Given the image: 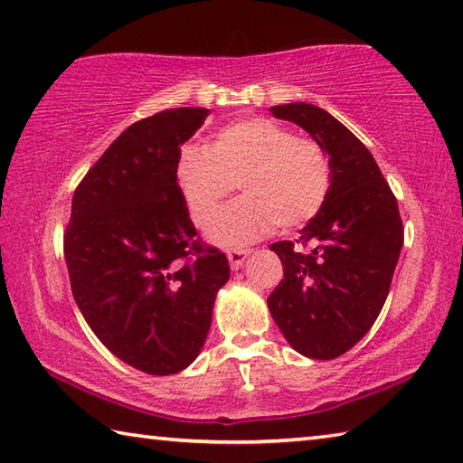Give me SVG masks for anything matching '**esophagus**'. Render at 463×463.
I'll return each instance as SVG.
<instances>
[{
  "label": "esophagus",
  "mask_w": 463,
  "mask_h": 463,
  "mask_svg": "<svg viewBox=\"0 0 463 463\" xmlns=\"http://www.w3.org/2000/svg\"><path fill=\"white\" fill-rule=\"evenodd\" d=\"M250 254H251L250 250H228V261H230L232 269H238Z\"/></svg>",
  "instance_id": "34e87169"
}]
</instances>
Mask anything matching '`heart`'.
I'll return each mask as SVG.
<instances>
[{
	"label": "heart",
	"instance_id": "1",
	"mask_svg": "<svg viewBox=\"0 0 463 463\" xmlns=\"http://www.w3.org/2000/svg\"><path fill=\"white\" fill-rule=\"evenodd\" d=\"M177 181L191 220L202 230L213 222L234 185H241L244 197L209 230V240L220 246H240L274 225L290 232L312 222L328 199L333 169L317 141L258 117L223 127L209 149L183 146Z\"/></svg>",
	"mask_w": 463,
	"mask_h": 463
}]
</instances>
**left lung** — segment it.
Segmentation results:
<instances>
[{"instance_id":"8db88e82","label":"left lung","mask_w":463,"mask_h":463,"mask_svg":"<svg viewBox=\"0 0 463 463\" xmlns=\"http://www.w3.org/2000/svg\"><path fill=\"white\" fill-rule=\"evenodd\" d=\"M276 118L302 127L326 151L333 185L325 207L296 241L269 246L284 280L268 308L294 351L330 361L369 333L403 248L397 199L371 151L325 109L278 104Z\"/></svg>"}]
</instances>
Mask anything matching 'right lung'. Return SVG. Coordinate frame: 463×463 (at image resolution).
Listing matches in <instances>:
<instances>
[{"mask_svg": "<svg viewBox=\"0 0 463 463\" xmlns=\"http://www.w3.org/2000/svg\"><path fill=\"white\" fill-rule=\"evenodd\" d=\"M207 115L183 107L130 125L76 187L64 233L84 320L112 354L149 374L197 359L230 280L228 258L197 238L177 183L179 146Z\"/></svg>", "mask_w": 463, "mask_h": 463, "instance_id": "add662e5", "label": "right lung"}]
</instances>
